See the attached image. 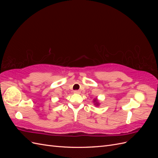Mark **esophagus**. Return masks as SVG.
Instances as JSON below:
<instances>
[{
  "instance_id": "1",
  "label": "esophagus",
  "mask_w": 158,
  "mask_h": 158,
  "mask_svg": "<svg viewBox=\"0 0 158 158\" xmlns=\"http://www.w3.org/2000/svg\"><path fill=\"white\" fill-rule=\"evenodd\" d=\"M74 93V94H80V90H75Z\"/></svg>"
}]
</instances>
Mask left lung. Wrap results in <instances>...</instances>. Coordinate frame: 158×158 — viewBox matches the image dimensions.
I'll list each match as a JSON object with an SVG mask.
<instances>
[{
	"label": "left lung",
	"mask_w": 158,
	"mask_h": 158,
	"mask_svg": "<svg viewBox=\"0 0 158 158\" xmlns=\"http://www.w3.org/2000/svg\"><path fill=\"white\" fill-rule=\"evenodd\" d=\"M94 104H95V106H98L99 105V103L98 102L97 98H96V99H94Z\"/></svg>",
	"instance_id": "1"
}]
</instances>
